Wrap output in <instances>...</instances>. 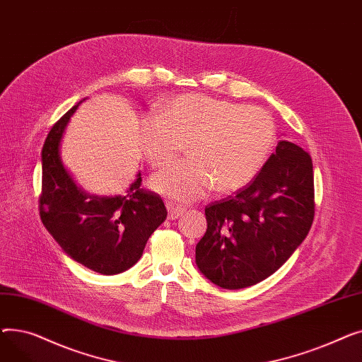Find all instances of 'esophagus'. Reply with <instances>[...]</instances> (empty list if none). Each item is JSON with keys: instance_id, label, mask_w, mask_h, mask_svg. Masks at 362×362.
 I'll return each instance as SVG.
<instances>
[{"instance_id": "1", "label": "esophagus", "mask_w": 362, "mask_h": 362, "mask_svg": "<svg viewBox=\"0 0 362 362\" xmlns=\"http://www.w3.org/2000/svg\"><path fill=\"white\" fill-rule=\"evenodd\" d=\"M165 206H167V210H168V218H171V220H176L177 217H180V216L185 214V211H186L183 206L176 205V204H173V202H167Z\"/></svg>"}]
</instances>
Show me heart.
<instances>
[{
	"mask_svg": "<svg viewBox=\"0 0 362 362\" xmlns=\"http://www.w3.org/2000/svg\"><path fill=\"white\" fill-rule=\"evenodd\" d=\"M276 124L267 111L206 95H182L156 119L141 123L146 161L161 167L186 145L187 158L151 177L156 192L177 201H197L216 186L221 192L251 183L276 144Z\"/></svg>",
	"mask_w": 362,
	"mask_h": 362,
	"instance_id": "1",
	"label": "heart"
}]
</instances>
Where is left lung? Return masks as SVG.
Returning a JSON list of instances; mask_svg holds the SVG:
<instances>
[{
    "label": "left lung",
    "mask_w": 362,
    "mask_h": 362,
    "mask_svg": "<svg viewBox=\"0 0 362 362\" xmlns=\"http://www.w3.org/2000/svg\"><path fill=\"white\" fill-rule=\"evenodd\" d=\"M313 160L280 141L258 176L205 206L199 272L223 289L250 288L276 273L307 238L314 220Z\"/></svg>",
    "instance_id": "obj_1"
}]
</instances>
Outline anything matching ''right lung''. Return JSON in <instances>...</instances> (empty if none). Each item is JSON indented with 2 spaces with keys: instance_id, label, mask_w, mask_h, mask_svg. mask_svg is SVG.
<instances>
[{
  "instance_id": "1",
  "label": "right lung",
  "mask_w": 362,
  "mask_h": 362,
  "mask_svg": "<svg viewBox=\"0 0 362 362\" xmlns=\"http://www.w3.org/2000/svg\"><path fill=\"white\" fill-rule=\"evenodd\" d=\"M79 104L52 126L45 139L40 216L70 258L100 274H119L139 261L167 210L160 195L141 187V173L117 197L89 195L74 183L62 163L60 142Z\"/></svg>"
}]
</instances>
